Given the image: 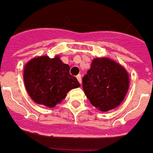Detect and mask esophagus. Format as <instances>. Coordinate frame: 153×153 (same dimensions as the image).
<instances>
[{"label": "esophagus", "mask_w": 153, "mask_h": 153, "mask_svg": "<svg viewBox=\"0 0 153 153\" xmlns=\"http://www.w3.org/2000/svg\"><path fill=\"white\" fill-rule=\"evenodd\" d=\"M77 78V79H78V81L79 82V84H81V82H82V79H81V75L80 74H78L76 76Z\"/></svg>", "instance_id": "obj_1"}]
</instances>
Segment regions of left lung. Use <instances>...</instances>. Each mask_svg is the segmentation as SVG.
Returning <instances> with one entry per match:
<instances>
[{"label": "left lung", "mask_w": 153, "mask_h": 153, "mask_svg": "<svg viewBox=\"0 0 153 153\" xmlns=\"http://www.w3.org/2000/svg\"><path fill=\"white\" fill-rule=\"evenodd\" d=\"M83 90L93 106L102 112L118 107L129 89V75L119 63L96 58L82 79Z\"/></svg>", "instance_id": "left-lung-1"}]
</instances>
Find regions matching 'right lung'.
I'll list each match as a JSON object with an SVG mask.
<instances>
[{
    "label": "right lung",
    "instance_id": "1",
    "mask_svg": "<svg viewBox=\"0 0 153 153\" xmlns=\"http://www.w3.org/2000/svg\"><path fill=\"white\" fill-rule=\"evenodd\" d=\"M70 68L60 57H35L24 67V80L30 97L38 104L53 108L80 85L69 74Z\"/></svg>",
    "mask_w": 153,
    "mask_h": 153
}]
</instances>
